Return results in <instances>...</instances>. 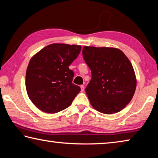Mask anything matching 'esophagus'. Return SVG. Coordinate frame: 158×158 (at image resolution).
I'll list each match as a JSON object with an SVG mask.
<instances>
[{
    "instance_id": "1",
    "label": "esophagus",
    "mask_w": 158,
    "mask_h": 158,
    "mask_svg": "<svg viewBox=\"0 0 158 158\" xmlns=\"http://www.w3.org/2000/svg\"><path fill=\"white\" fill-rule=\"evenodd\" d=\"M80 88H81V91L83 92L84 90V85H81V86H80Z\"/></svg>"
}]
</instances>
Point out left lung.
<instances>
[{"mask_svg": "<svg viewBox=\"0 0 158 158\" xmlns=\"http://www.w3.org/2000/svg\"><path fill=\"white\" fill-rule=\"evenodd\" d=\"M82 54L91 70L85 93L93 107L105 114L121 111L132 99L137 87L130 60L114 47L85 46Z\"/></svg>", "mask_w": 158, "mask_h": 158, "instance_id": "8db88e82", "label": "left lung"}]
</instances>
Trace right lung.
<instances>
[{"instance_id": "obj_1", "label": "right lung", "mask_w": 158, "mask_h": 158, "mask_svg": "<svg viewBox=\"0 0 158 158\" xmlns=\"http://www.w3.org/2000/svg\"><path fill=\"white\" fill-rule=\"evenodd\" d=\"M80 45L53 43L44 47L29 61L26 73L28 98L40 110L58 113L68 108L81 89L73 84L69 66L81 52Z\"/></svg>"}]
</instances>
